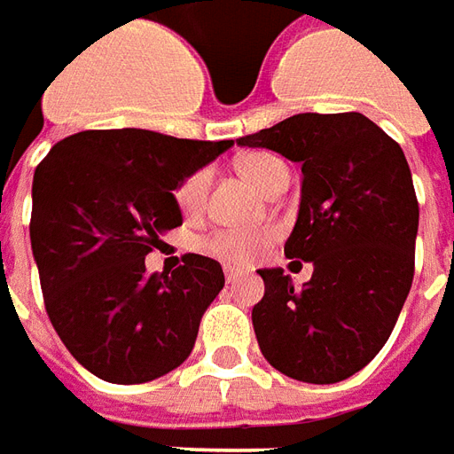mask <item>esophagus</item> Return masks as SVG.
Instances as JSON below:
<instances>
[{"instance_id": "obj_1", "label": "esophagus", "mask_w": 454, "mask_h": 454, "mask_svg": "<svg viewBox=\"0 0 454 454\" xmlns=\"http://www.w3.org/2000/svg\"><path fill=\"white\" fill-rule=\"evenodd\" d=\"M239 276H242V271H239V269H234V266H224V278H227V284H234Z\"/></svg>"}]
</instances>
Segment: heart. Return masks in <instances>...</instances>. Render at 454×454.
<instances>
[{
  "label": "heart",
  "mask_w": 454,
  "mask_h": 454,
  "mask_svg": "<svg viewBox=\"0 0 454 454\" xmlns=\"http://www.w3.org/2000/svg\"><path fill=\"white\" fill-rule=\"evenodd\" d=\"M239 170L262 192L271 191L273 183L278 181L284 173H288L284 160L276 159L271 153H262V151L242 156ZM207 183H210V170L207 168L192 170L191 176H185L178 183L176 202H178L183 215H195V212L202 210L205 195H207ZM273 239H276V232L269 227H262V230H217L205 239V249L224 259V262L247 266V263L256 262L271 247Z\"/></svg>",
  "instance_id": "obj_1"
}]
</instances>
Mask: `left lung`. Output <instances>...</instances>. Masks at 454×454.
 <instances>
[{"label":"left lung","instance_id":"8db88e82","mask_svg":"<svg viewBox=\"0 0 454 454\" xmlns=\"http://www.w3.org/2000/svg\"><path fill=\"white\" fill-rule=\"evenodd\" d=\"M301 163V207L284 252L313 262L295 288L284 269H259L252 323L281 374L337 384L364 369L413 284L418 200L403 151L359 112L294 114L237 141Z\"/></svg>","mask_w":454,"mask_h":454}]
</instances>
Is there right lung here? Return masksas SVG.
Returning <instances> with one entry per match:
<instances>
[{"instance_id":"obj_1","label":"right lung","mask_w":454,"mask_h":454,"mask_svg":"<svg viewBox=\"0 0 454 454\" xmlns=\"http://www.w3.org/2000/svg\"><path fill=\"white\" fill-rule=\"evenodd\" d=\"M232 144L90 129L36 166L28 230L46 313L67 352L109 384L159 379L192 352L222 266L185 254L170 276H149L144 259L183 224L178 183Z\"/></svg>"}]
</instances>
